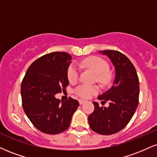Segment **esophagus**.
Segmentation results:
<instances>
[{"label":"esophagus","mask_w":157,"mask_h":157,"mask_svg":"<svg viewBox=\"0 0 157 157\" xmlns=\"http://www.w3.org/2000/svg\"><path fill=\"white\" fill-rule=\"evenodd\" d=\"M85 102H86V101H85V100H82V99L79 100V103H80V105H82V104Z\"/></svg>","instance_id":"1"}]
</instances>
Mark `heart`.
<instances>
[{"mask_svg":"<svg viewBox=\"0 0 157 157\" xmlns=\"http://www.w3.org/2000/svg\"><path fill=\"white\" fill-rule=\"evenodd\" d=\"M83 67L90 69L98 75V80L103 83H107L110 80V75L108 72L109 65L105 60L98 56H90L82 62ZM80 72V67L76 63L69 66L67 70V77L69 82L77 81ZM99 91V88L95 86L81 85L75 89L76 95L81 98L88 99Z\"/></svg>","mask_w":157,"mask_h":157,"instance_id":"b5f03b06","label":"heart"}]
</instances>
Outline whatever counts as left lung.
<instances>
[{
	"instance_id": "left-lung-1",
	"label": "left lung",
	"mask_w": 157,
	"mask_h": 157,
	"mask_svg": "<svg viewBox=\"0 0 157 157\" xmlns=\"http://www.w3.org/2000/svg\"><path fill=\"white\" fill-rule=\"evenodd\" d=\"M110 59L116 70L113 86L98 99L109 101L108 107L94 101V111L88 116L93 131L103 135L121 131L132 118L139 102V79L134 65L125 55L116 50H101Z\"/></svg>"
}]
</instances>
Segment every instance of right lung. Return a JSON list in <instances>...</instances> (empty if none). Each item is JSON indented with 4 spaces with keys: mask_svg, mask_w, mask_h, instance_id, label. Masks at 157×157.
<instances>
[{
    "mask_svg": "<svg viewBox=\"0 0 157 157\" xmlns=\"http://www.w3.org/2000/svg\"><path fill=\"white\" fill-rule=\"evenodd\" d=\"M71 60L65 52L44 55L31 63L22 80V107L33 126L44 133L56 135L67 130L79 106L71 97L60 101L55 97L69 85Z\"/></svg>",
    "mask_w": 157,
    "mask_h": 157,
    "instance_id": "obj_1",
    "label": "right lung"
}]
</instances>
